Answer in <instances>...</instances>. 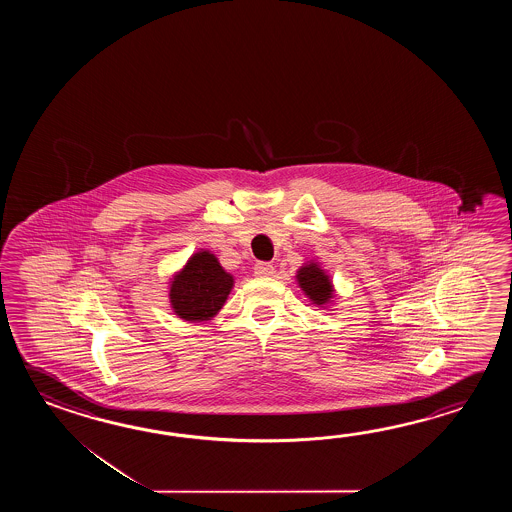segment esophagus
<instances>
[{
  "label": "esophagus",
  "mask_w": 512,
  "mask_h": 512,
  "mask_svg": "<svg viewBox=\"0 0 512 512\" xmlns=\"http://www.w3.org/2000/svg\"><path fill=\"white\" fill-rule=\"evenodd\" d=\"M254 274L256 276H272L274 274V267H272V263H269V261H258L254 265Z\"/></svg>",
  "instance_id": "1"
}]
</instances>
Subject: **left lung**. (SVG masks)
Wrapping results in <instances>:
<instances>
[{
  "mask_svg": "<svg viewBox=\"0 0 512 512\" xmlns=\"http://www.w3.org/2000/svg\"><path fill=\"white\" fill-rule=\"evenodd\" d=\"M298 283L302 287V291L313 300V304L324 305L329 302V298L333 296V287L327 278V274L316 265L309 263L298 271Z\"/></svg>",
  "mask_w": 512,
  "mask_h": 512,
  "instance_id": "obj_1",
  "label": "left lung"
}]
</instances>
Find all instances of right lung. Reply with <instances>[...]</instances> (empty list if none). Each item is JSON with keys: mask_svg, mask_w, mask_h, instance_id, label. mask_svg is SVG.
Returning a JSON list of instances; mask_svg holds the SVG:
<instances>
[{"mask_svg": "<svg viewBox=\"0 0 512 512\" xmlns=\"http://www.w3.org/2000/svg\"><path fill=\"white\" fill-rule=\"evenodd\" d=\"M232 283V276L223 271L214 254L197 252L175 276L170 287L175 315L190 322L212 318L225 304Z\"/></svg>", "mask_w": 512, "mask_h": 512, "instance_id": "1", "label": "right lung"}]
</instances>
